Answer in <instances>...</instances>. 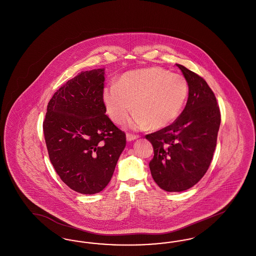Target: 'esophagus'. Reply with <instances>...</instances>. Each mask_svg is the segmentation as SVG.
Listing matches in <instances>:
<instances>
[{
    "label": "esophagus",
    "mask_w": 256,
    "mask_h": 256,
    "mask_svg": "<svg viewBox=\"0 0 256 256\" xmlns=\"http://www.w3.org/2000/svg\"><path fill=\"white\" fill-rule=\"evenodd\" d=\"M138 137H139V136H138V135H135V134H126V140H128V142H130V141H134V140H136V139H137Z\"/></svg>",
    "instance_id": "esophagus-1"
}]
</instances>
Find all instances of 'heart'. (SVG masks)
<instances>
[{
  "mask_svg": "<svg viewBox=\"0 0 256 256\" xmlns=\"http://www.w3.org/2000/svg\"><path fill=\"white\" fill-rule=\"evenodd\" d=\"M189 86L178 74L150 67L124 74L116 86L102 91V102L110 119L122 124L134 108L128 122L134 130H159L174 122L187 100Z\"/></svg>",
  "mask_w": 256,
  "mask_h": 256,
  "instance_id": "1",
  "label": "heart"
}]
</instances>
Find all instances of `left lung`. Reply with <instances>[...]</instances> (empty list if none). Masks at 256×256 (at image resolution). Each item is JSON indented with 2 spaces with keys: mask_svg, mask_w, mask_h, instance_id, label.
<instances>
[{
  "mask_svg": "<svg viewBox=\"0 0 256 256\" xmlns=\"http://www.w3.org/2000/svg\"><path fill=\"white\" fill-rule=\"evenodd\" d=\"M188 82V100L170 126L148 134L154 146L150 170L154 180L167 192H182L198 182L209 168L217 144L220 113L206 82L180 64Z\"/></svg>",
  "mask_w": 256,
  "mask_h": 256,
  "instance_id": "8db88e82",
  "label": "left lung"
}]
</instances>
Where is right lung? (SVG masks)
I'll use <instances>...</instances> for the list:
<instances>
[{
	"label": "right lung",
	"instance_id": "add662e5",
	"mask_svg": "<svg viewBox=\"0 0 256 256\" xmlns=\"http://www.w3.org/2000/svg\"><path fill=\"white\" fill-rule=\"evenodd\" d=\"M104 68L78 74L50 100L43 132L50 160L72 190L92 195L110 183L126 134L102 102Z\"/></svg>",
	"mask_w": 256,
	"mask_h": 256
}]
</instances>
